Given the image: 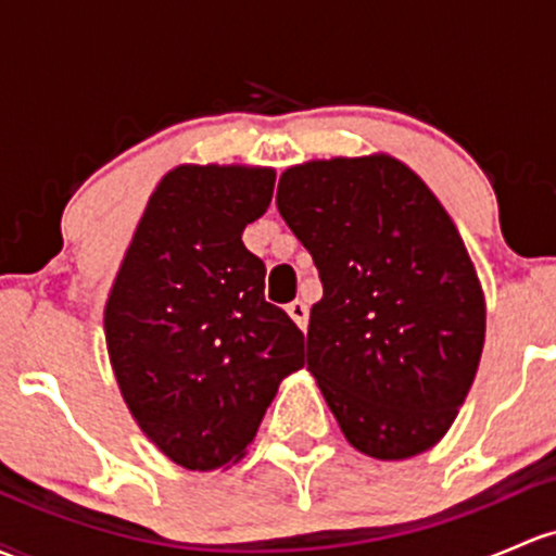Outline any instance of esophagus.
Returning <instances> with one entry per match:
<instances>
[{
	"label": "esophagus",
	"mask_w": 556,
	"mask_h": 556,
	"mask_svg": "<svg viewBox=\"0 0 556 556\" xmlns=\"http://www.w3.org/2000/svg\"><path fill=\"white\" fill-rule=\"evenodd\" d=\"M288 314L293 317V323L301 327V330H306L308 327V306L303 301H293L288 303Z\"/></svg>",
	"instance_id": "1"
}]
</instances>
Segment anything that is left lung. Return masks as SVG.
<instances>
[{"instance_id": "1", "label": "left lung", "mask_w": 556, "mask_h": 556, "mask_svg": "<svg viewBox=\"0 0 556 556\" xmlns=\"http://www.w3.org/2000/svg\"><path fill=\"white\" fill-rule=\"evenodd\" d=\"M277 207L323 279L306 362L343 437L381 460L437 445L484 346V295L445 207L386 154L290 167Z\"/></svg>"}]
</instances>
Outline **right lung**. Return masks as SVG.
I'll return each mask as SVG.
<instances>
[{
	"label": "right lung",
	"mask_w": 556,
	"mask_h": 556,
	"mask_svg": "<svg viewBox=\"0 0 556 556\" xmlns=\"http://www.w3.org/2000/svg\"><path fill=\"white\" fill-rule=\"evenodd\" d=\"M271 194L268 167H175L109 293L103 327L122 396L184 469L242 458L282 378L303 367V332L263 298L266 266L242 242Z\"/></svg>",
	"instance_id": "add662e5"
}]
</instances>
